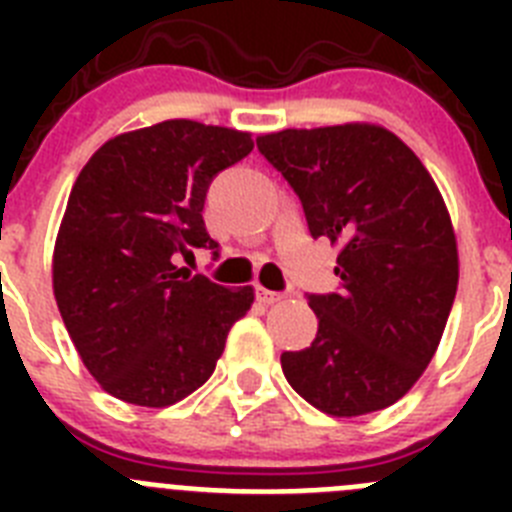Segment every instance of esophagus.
<instances>
[{"instance_id": "1", "label": "esophagus", "mask_w": 512, "mask_h": 512, "mask_svg": "<svg viewBox=\"0 0 512 512\" xmlns=\"http://www.w3.org/2000/svg\"><path fill=\"white\" fill-rule=\"evenodd\" d=\"M256 300H259L261 305H274V302H282L284 295L282 292H271V289L256 287Z\"/></svg>"}]
</instances>
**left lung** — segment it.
<instances>
[{"label": "left lung", "instance_id": "obj_1", "mask_svg": "<svg viewBox=\"0 0 512 512\" xmlns=\"http://www.w3.org/2000/svg\"><path fill=\"white\" fill-rule=\"evenodd\" d=\"M256 146L300 197L312 238L341 246V287L307 295L318 336L284 351V377L336 418L390 408L431 364L459 284L436 182L395 133L364 122L282 130Z\"/></svg>", "mask_w": 512, "mask_h": 512}]
</instances>
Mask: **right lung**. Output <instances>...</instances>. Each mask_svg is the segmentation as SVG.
Segmentation results:
<instances>
[{
	"label": "right lung",
	"instance_id": "add662e5",
	"mask_svg": "<svg viewBox=\"0 0 512 512\" xmlns=\"http://www.w3.org/2000/svg\"><path fill=\"white\" fill-rule=\"evenodd\" d=\"M253 151L248 133L166 120L107 140L76 176L53 253V295L104 390L143 408L192 395L215 372L253 289L179 269L220 253L202 220L212 179Z\"/></svg>",
	"mask_w": 512,
	"mask_h": 512
}]
</instances>
